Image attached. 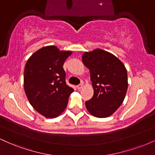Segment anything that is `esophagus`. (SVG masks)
Wrapping results in <instances>:
<instances>
[{
    "instance_id": "1",
    "label": "esophagus",
    "mask_w": 155,
    "mask_h": 155,
    "mask_svg": "<svg viewBox=\"0 0 155 155\" xmlns=\"http://www.w3.org/2000/svg\"><path fill=\"white\" fill-rule=\"evenodd\" d=\"M82 87H83V84H80L77 85V87H77L78 90H81V89L82 88Z\"/></svg>"
}]
</instances>
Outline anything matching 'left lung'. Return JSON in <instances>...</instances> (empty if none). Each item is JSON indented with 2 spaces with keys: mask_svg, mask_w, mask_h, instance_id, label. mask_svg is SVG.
Here are the masks:
<instances>
[{
  "mask_svg": "<svg viewBox=\"0 0 155 155\" xmlns=\"http://www.w3.org/2000/svg\"><path fill=\"white\" fill-rule=\"evenodd\" d=\"M89 68L94 94L85 102L92 116L105 118L113 114L122 105L127 86V73L124 64L111 53L96 49L86 51L81 58Z\"/></svg>",
  "mask_w": 155,
  "mask_h": 155,
  "instance_id": "1",
  "label": "left lung"
}]
</instances>
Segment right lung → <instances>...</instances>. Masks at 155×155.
Returning <instances> with one entry per match:
<instances>
[{
  "mask_svg": "<svg viewBox=\"0 0 155 155\" xmlns=\"http://www.w3.org/2000/svg\"><path fill=\"white\" fill-rule=\"evenodd\" d=\"M72 54L55 46L38 49L27 61L24 89L30 104L47 118L58 117L66 108L74 89L65 82L63 65Z\"/></svg>",
  "mask_w": 155,
  "mask_h": 155,
  "instance_id": "right-lung-1",
  "label": "right lung"
}]
</instances>
